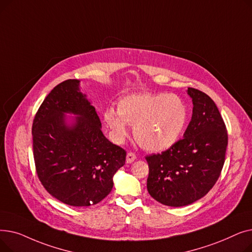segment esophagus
<instances>
[{
  "mask_svg": "<svg viewBox=\"0 0 252 252\" xmlns=\"http://www.w3.org/2000/svg\"><path fill=\"white\" fill-rule=\"evenodd\" d=\"M137 158L136 154L134 152H128L126 154V163H131Z\"/></svg>",
  "mask_w": 252,
  "mask_h": 252,
  "instance_id": "obj_1",
  "label": "esophagus"
}]
</instances>
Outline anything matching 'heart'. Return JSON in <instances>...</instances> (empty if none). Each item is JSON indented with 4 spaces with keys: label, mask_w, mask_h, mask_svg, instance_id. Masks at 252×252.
Returning a JSON list of instances; mask_svg holds the SVG:
<instances>
[{
    "label": "heart",
    "mask_w": 252,
    "mask_h": 252,
    "mask_svg": "<svg viewBox=\"0 0 252 252\" xmlns=\"http://www.w3.org/2000/svg\"><path fill=\"white\" fill-rule=\"evenodd\" d=\"M186 103L175 94H131L118 101L117 110L105 109L103 118L112 138L122 142L126 125L134 126L133 134L140 146L149 151H161L173 146L182 136L188 122Z\"/></svg>",
    "instance_id": "obj_1"
}]
</instances>
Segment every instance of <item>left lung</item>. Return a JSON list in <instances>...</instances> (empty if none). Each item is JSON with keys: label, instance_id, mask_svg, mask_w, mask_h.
Segmentation results:
<instances>
[{"label": "left lung", "instance_id": "left-lung-1", "mask_svg": "<svg viewBox=\"0 0 252 252\" xmlns=\"http://www.w3.org/2000/svg\"><path fill=\"white\" fill-rule=\"evenodd\" d=\"M193 114L184 138L167 150L145 158L147 190L167 206L189 205L215 186L224 163L228 131L216 103L205 93L188 88Z\"/></svg>", "mask_w": 252, "mask_h": 252}]
</instances>
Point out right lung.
Returning a JSON list of instances; mask_svg holds the SVG:
<instances>
[{"label": "right lung", "instance_id": "1", "mask_svg": "<svg viewBox=\"0 0 252 252\" xmlns=\"http://www.w3.org/2000/svg\"><path fill=\"white\" fill-rule=\"evenodd\" d=\"M65 113L78 115L71 125L65 124ZM32 131L36 174L53 197L79 207L97 204L110 193L126 152L103 135L79 81L67 79L49 93Z\"/></svg>", "mask_w": 252, "mask_h": 252}]
</instances>
